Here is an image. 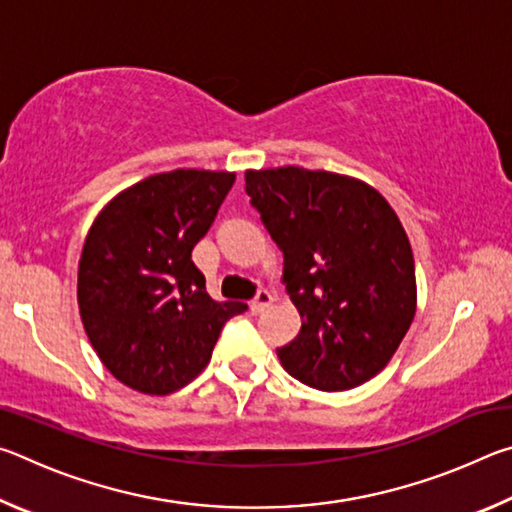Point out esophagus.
Listing matches in <instances>:
<instances>
[{
    "instance_id": "34e87169",
    "label": "esophagus",
    "mask_w": 512,
    "mask_h": 512,
    "mask_svg": "<svg viewBox=\"0 0 512 512\" xmlns=\"http://www.w3.org/2000/svg\"><path fill=\"white\" fill-rule=\"evenodd\" d=\"M271 305H273V296H271V291L259 289V291H257V296L253 298V302H250V309H253V314H262V311H264L266 307H271Z\"/></svg>"
}]
</instances>
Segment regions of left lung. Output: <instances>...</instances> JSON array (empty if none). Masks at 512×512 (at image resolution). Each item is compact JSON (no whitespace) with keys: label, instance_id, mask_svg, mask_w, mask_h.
I'll return each instance as SVG.
<instances>
[{"label":"left lung","instance_id":"left-lung-1","mask_svg":"<svg viewBox=\"0 0 512 512\" xmlns=\"http://www.w3.org/2000/svg\"><path fill=\"white\" fill-rule=\"evenodd\" d=\"M246 194L282 250L300 332L277 350L318 391H350L386 368L415 316L409 237L361 180L280 167L246 171Z\"/></svg>","mask_w":512,"mask_h":512}]
</instances>
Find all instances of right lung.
Instances as JSON below:
<instances>
[{"label":"right lung","instance_id":"add662e5","mask_svg":"<svg viewBox=\"0 0 512 512\" xmlns=\"http://www.w3.org/2000/svg\"><path fill=\"white\" fill-rule=\"evenodd\" d=\"M232 185L228 171L158 173L112 198L85 237L83 327L103 366L133 391H180L210 363L223 325L248 309L214 300L192 262Z\"/></svg>","mask_w":512,"mask_h":512}]
</instances>
